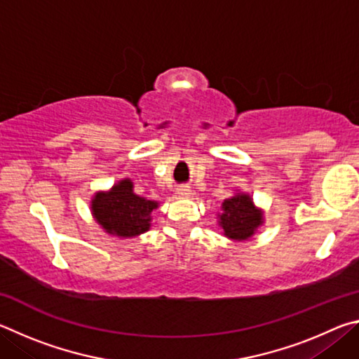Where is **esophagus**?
<instances>
[{
  "label": "esophagus",
  "mask_w": 359,
  "mask_h": 359,
  "mask_svg": "<svg viewBox=\"0 0 359 359\" xmlns=\"http://www.w3.org/2000/svg\"><path fill=\"white\" fill-rule=\"evenodd\" d=\"M177 196L182 199H188L191 196V188L187 187V185H182L177 188Z\"/></svg>",
  "instance_id": "obj_1"
}]
</instances>
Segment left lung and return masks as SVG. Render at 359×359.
Returning <instances> with one entry per match:
<instances>
[{"mask_svg": "<svg viewBox=\"0 0 359 359\" xmlns=\"http://www.w3.org/2000/svg\"><path fill=\"white\" fill-rule=\"evenodd\" d=\"M217 218L218 226L229 241L245 242L263 226L264 210L255 205L248 193L236 191L222 203V212Z\"/></svg>", "mask_w": 359, "mask_h": 359, "instance_id": "obj_1", "label": "left lung"}]
</instances>
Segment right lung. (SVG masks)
I'll use <instances>...</instances> for the list:
<instances>
[{"instance_id":"1","label":"right lung","mask_w":359,"mask_h":359,"mask_svg":"<svg viewBox=\"0 0 359 359\" xmlns=\"http://www.w3.org/2000/svg\"><path fill=\"white\" fill-rule=\"evenodd\" d=\"M160 203L135 193L133 180L125 177L106 191H96L90 201L93 220L107 234L131 239L147 233L151 226V212Z\"/></svg>"}]
</instances>
